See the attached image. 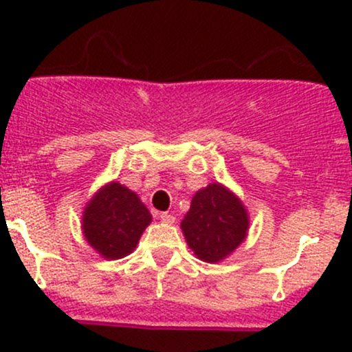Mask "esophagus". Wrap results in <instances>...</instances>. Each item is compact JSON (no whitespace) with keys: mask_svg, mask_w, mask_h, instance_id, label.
<instances>
[{"mask_svg":"<svg viewBox=\"0 0 352 352\" xmlns=\"http://www.w3.org/2000/svg\"><path fill=\"white\" fill-rule=\"evenodd\" d=\"M160 221L165 223V225H173L175 223V218H173L172 214H168V212H160Z\"/></svg>","mask_w":352,"mask_h":352,"instance_id":"obj_1","label":"esophagus"}]
</instances>
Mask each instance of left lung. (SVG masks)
<instances>
[{
  "label": "left lung",
  "instance_id": "obj_1",
  "mask_svg": "<svg viewBox=\"0 0 352 352\" xmlns=\"http://www.w3.org/2000/svg\"><path fill=\"white\" fill-rule=\"evenodd\" d=\"M250 216L242 199L219 182L199 189L184 216L186 242L197 258L208 264L225 261L245 242Z\"/></svg>",
  "mask_w": 352,
  "mask_h": 352
}]
</instances>
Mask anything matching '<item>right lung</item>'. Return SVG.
<instances>
[{"mask_svg":"<svg viewBox=\"0 0 352 352\" xmlns=\"http://www.w3.org/2000/svg\"><path fill=\"white\" fill-rule=\"evenodd\" d=\"M151 219V212L140 196L112 180L87 202L81 216V232L100 257L117 261L133 254Z\"/></svg>","mask_w":352,"mask_h":352,"instance_id":"obj_1","label":"right lung"}]
</instances>
